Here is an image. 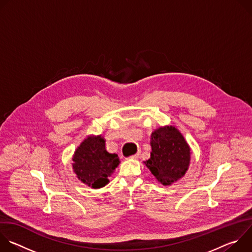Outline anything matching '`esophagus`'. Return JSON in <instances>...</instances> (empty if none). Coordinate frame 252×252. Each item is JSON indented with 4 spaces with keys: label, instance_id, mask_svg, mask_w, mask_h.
<instances>
[{
    "label": "esophagus",
    "instance_id": "esophagus-1",
    "mask_svg": "<svg viewBox=\"0 0 252 252\" xmlns=\"http://www.w3.org/2000/svg\"><path fill=\"white\" fill-rule=\"evenodd\" d=\"M138 158H139V154H135V155L130 157V158H132V159H137Z\"/></svg>",
    "mask_w": 252,
    "mask_h": 252
}]
</instances>
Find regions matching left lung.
Returning a JSON list of instances; mask_svg holds the SVG:
<instances>
[{"label": "left lung", "mask_w": 252, "mask_h": 252, "mask_svg": "<svg viewBox=\"0 0 252 252\" xmlns=\"http://www.w3.org/2000/svg\"><path fill=\"white\" fill-rule=\"evenodd\" d=\"M151 146V158L145 164L158 183L170 186L186 174L190 162V148L176 127L166 126L153 131Z\"/></svg>", "instance_id": "1"}]
</instances>
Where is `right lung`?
Returning a JSON list of instances; mask_svg holds the SVG:
<instances>
[{
    "mask_svg": "<svg viewBox=\"0 0 252 252\" xmlns=\"http://www.w3.org/2000/svg\"><path fill=\"white\" fill-rule=\"evenodd\" d=\"M73 169L80 181L93 189H100L109 184V178L120 163L116 154L105 150L101 135L88 136L73 156Z\"/></svg>",
    "mask_w": 252,
    "mask_h": 252,
    "instance_id": "obj_1",
    "label": "right lung"
}]
</instances>
